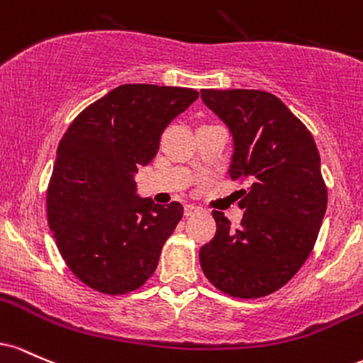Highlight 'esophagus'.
I'll return each mask as SVG.
<instances>
[{"label":"esophagus","mask_w":363,"mask_h":363,"mask_svg":"<svg viewBox=\"0 0 363 363\" xmlns=\"http://www.w3.org/2000/svg\"><path fill=\"white\" fill-rule=\"evenodd\" d=\"M195 213H199V207L194 206V203H186V206H185V216H192Z\"/></svg>","instance_id":"esophagus-1"}]
</instances>
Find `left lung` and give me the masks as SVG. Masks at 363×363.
I'll use <instances>...</instances> for the list:
<instances>
[{
  "mask_svg": "<svg viewBox=\"0 0 363 363\" xmlns=\"http://www.w3.org/2000/svg\"><path fill=\"white\" fill-rule=\"evenodd\" d=\"M203 104L233 135L230 177L248 182L243 219L213 211L216 235L199 252L206 278L235 298L279 290L315 245L328 207V189L312 133L283 101L264 91H201Z\"/></svg>",
  "mask_w": 363,
  "mask_h": 363,
  "instance_id": "left-lung-1",
  "label": "left lung"
}]
</instances>
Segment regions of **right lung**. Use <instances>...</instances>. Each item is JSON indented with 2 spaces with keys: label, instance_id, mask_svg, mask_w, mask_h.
<instances>
[{
  "label": "right lung",
  "instance_id": "1",
  "mask_svg": "<svg viewBox=\"0 0 363 363\" xmlns=\"http://www.w3.org/2000/svg\"><path fill=\"white\" fill-rule=\"evenodd\" d=\"M197 97L186 87L120 85L87 106L60 140L48 221L61 257L92 290L123 295L156 271L183 206L140 199L133 174L156 157L164 128Z\"/></svg>",
  "mask_w": 363,
  "mask_h": 363
}]
</instances>
